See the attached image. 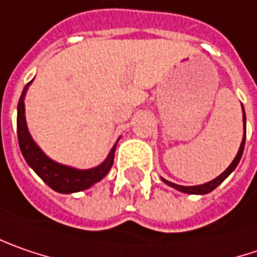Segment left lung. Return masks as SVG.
Here are the masks:
<instances>
[{"label": "left lung", "mask_w": 257, "mask_h": 257, "mask_svg": "<svg viewBox=\"0 0 257 257\" xmlns=\"http://www.w3.org/2000/svg\"><path fill=\"white\" fill-rule=\"evenodd\" d=\"M243 114H244V109H243ZM244 119V117H243ZM244 125H246V120H244ZM244 141H246V132H244V137H243V141H241V145H240V150H238V153H237V156H235V159L233 160V163L228 166V169L224 172L222 174H219L217 179H214V180H211V182H208V183H204V185H199V186H180V185H174L172 182H167V180H164V183H167V185H170L172 188H176L177 190H180V192H185V193H190V195H205V193H209V192H212L214 189L217 188L218 185H221L227 177H228V174L233 172L234 169L237 167V164H238V161L241 159V156H243V150H244Z\"/></svg>", "instance_id": "left-lung-1"}]
</instances>
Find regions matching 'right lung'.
<instances>
[{"label": "right lung", "instance_id": "right-lung-1", "mask_svg": "<svg viewBox=\"0 0 257 257\" xmlns=\"http://www.w3.org/2000/svg\"><path fill=\"white\" fill-rule=\"evenodd\" d=\"M32 83V81H30ZM24 87L22 97L19 100V107H17V137H19V145L22 150L24 160L27 164L38 173V176L53 190L59 193H72V192H80L84 189L90 188L91 185L97 183L101 180L109 170L113 166L114 150L116 145H113L110 154L104 160L100 166L90 169V170H77L68 166L58 164L51 159H48L39 148L36 144L33 143L27 125H26V117H24V96L29 84Z\"/></svg>", "mask_w": 257, "mask_h": 257}]
</instances>
